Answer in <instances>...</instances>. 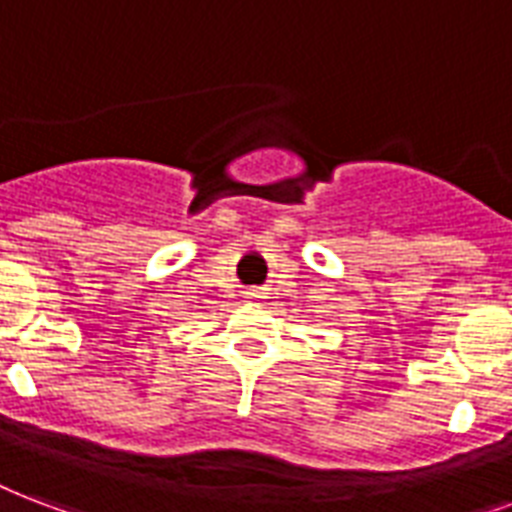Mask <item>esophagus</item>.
Returning a JSON list of instances; mask_svg holds the SVG:
<instances>
[{
    "instance_id": "obj_1",
    "label": "esophagus",
    "mask_w": 512,
    "mask_h": 512,
    "mask_svg": "<svg viewBox=\"0 0 512 512\" xmlns=\"http://www.w3.org/2000/svg\"><path fill=\"white\" fill-rule=\"evenodd\" d=\"M265 295H268V292H265V287H252V290L247 292V298H252V300H260V298H265Z\"/></svg>"
}]
</instances>
